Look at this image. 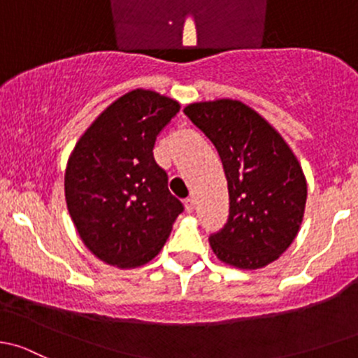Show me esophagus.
Masks as SVG:
<instances>
[{"instance_id":"esophagus-1","label":"esophagus","mask_w":358,"mask_h":358,"mask_svg":"<svg viewBox=\"0 0 358 358\" xmlns=\"http://www.w3.org/2000/svg\"><path fill=\"white\" fill-rule=\"evenodd\" d=\"M184 205H186V210L189 213L194 210V200H193V198H186V200H184Z\"/></svg>"}]
</instances>
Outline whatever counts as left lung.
I'll return each instance as SVG.
<instances>
[{"mask_svg":"<svg viewBox=\"0 0 358 358\" xmlns=\"http://www.w3.org/2000/svg\"><path fill=\"white\" fill-rule=\"evenodd\" d=\"M184 113L213 143L229 189V219L210 236L217 259L241 271L278 260L296 238L307 179L282 136L238 99L189 103Z\"/></svg>","mask_w":358,"mask_h":358,"instance_id":"8db88e82","label":"left lung"}]
</instances>
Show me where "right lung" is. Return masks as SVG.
<instances>
[{"label": "right lung", "mask_w": 358, "mask_h": 358, "mask_svg": "<svg viewBox=\"0 0 358 358\" xmlns=\"http://www.w3.org/2000/svg\"><path fill=\"white\" fill-rule=\"evenodd\" d=\"M176 99L134 90L86 129L65 169V200L86 248L112 267L134 268L160 253L182 203L153 158Z\"/></svg>", "instance_id": "1"}]
</instances>
